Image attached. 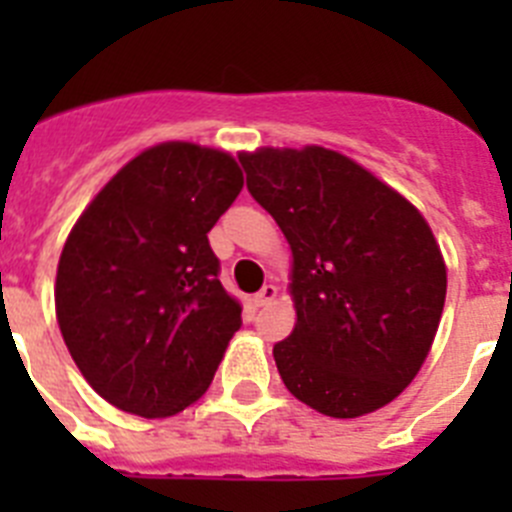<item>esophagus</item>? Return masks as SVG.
Here are the masks:
<instances>
[{
    "mask_svg": "<svg viewBox=\"0 0 512 512\" xmlns=\"http://www.w3.org/2000/svg\"><path fill=\"white\" fill-rule=\"evenodd\" d=\"M274 297H277V287H274V284H264V287H261L259 292L253 295V305L264 307V305H269Z\"/></svg>",
    "mask_w": 512,
    "mask_h": 512,
    "instance_id": "34e87169",
    "label": "esophagus"
}]
</instances>
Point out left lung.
Instances as JSON below:
<instances>
[{"instance_id":"1","label":"left lung","mask_w":512,"mask_h":512,"mask_svg":"<svg viewBox=\"0 0 512 512\" xmlns=\"http://www.w3.org/2000/svg\"><path fill=\"white\" fill-rule=\"evenodd\" d=\"M238 161L295 259L297 325L274 346L287 390L330 418L392 402L420 372L446 300L423 215L328 148H264Z\"/></svg>"}]
</instances>
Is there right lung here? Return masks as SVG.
I'll list each match as a JSON object with an SVG mask.
<instances>
[{
    "label": "right lung",
    "mask_w": 512,
    "mask_h": 512,
    "mask_svg": "<svg viewBox=\"0 0 512 512\" xmlns=\"http://www.w3.org/2000/svg\"><path fill=\"white\" fill-rule=\"evenodd\" d=\"M241 189L228 153L161 143L122 166L71 230L58 325L79 372L115 408L164 418L210 387L243 320L207 233Z\"/></svg>",
    "instance_id": "add662e5"
}]
</instances>
